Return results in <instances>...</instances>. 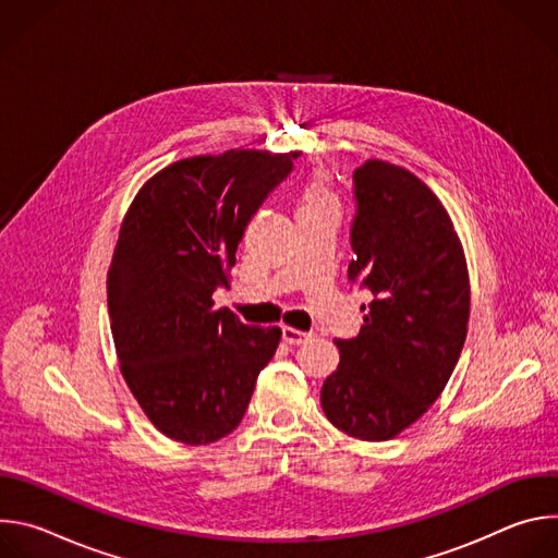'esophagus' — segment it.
Here are the masks:
<instances>
[{
	"label": "esophagus",
	"mask_w": 558,
	"mask_h": 558,
	"mask_svg": "<svg viewBox=\"0 0 558 558\" xmlns=\"http://www.w3.org/2000/svg\"><path fill=\"white\" fill-rule=\"evenodd\" d=\"M311 338V333H304V331H298V329H291V327H284L282 329V340L287 342V344H302V342H306Z\"/></svg>",
	"instance_id": "obj_1"
}]
</instances>
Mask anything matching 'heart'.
I'll use <instances>...</instances> for the list:
<instances>
[{
    "instance_id": "heart-1",
    "label": "heart",
    "mask_w": 558,
    "mask_h": 558,
    "mask_svg": "<svg viewBox=\"0 0 558 558\" xmlns=\"http://www.w3.org/2000/svg\"><path fill=\"white\" fill-rule=\"evenodd\" d=\"M323 207H333V196L329 187L325 185L323 179H308L298 196V214L313 211V209H323Z\"/></svg>"
}]
</instances>
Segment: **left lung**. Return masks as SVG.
<instances>
[{
  "mask_svg": "<svg viewBox=\"0 0 558 558\" xmlns=\"http://www.w3.org/2000/svg\"><path fill=\"white\" fill-rule=\"evenodd\" d=\"M351 284L371 291L364 325L336 340L340 364L320 392L342 433L386 441L441 395L463 349L468 267L439 198L404 168L371 158L353 172Z\"/></svg>",
  "mask_w": 558,
  "mask_h": 558,
  "instance_id": "8db88e82",
  "label": "left lung"
}]
</instances>
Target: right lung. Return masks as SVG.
Wrapping results in <instances>:
<instances>
[{
	"label": "right lung",
	"instance_id": "1",
	"mask_svg": "<svg viewBox=\"0 0 558 558\" xmlns=\"http://www.w3.org/2000/svg\"><path fill=\"white\" fill-rule=\"evenodd\" d=\"M298 151L229 149L151 177L132 201L108 271L121 373L147 420L187 446L241 424L282 331L214 308L252 216Z\"/></svg>",
	"mask_w": 558,
	"mask_h": 558
}]
</instances>
